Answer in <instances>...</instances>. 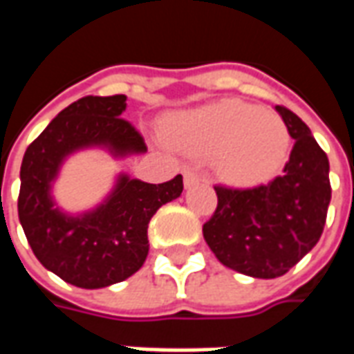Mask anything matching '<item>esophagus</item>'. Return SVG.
I'll return each mask as SVG.
<instances>
[{"label": "esophagus", "instance_id": "esophagus-1", "mask_svg": "<svg viewBox=\"0 0 354 354\" xmlns=\"http://www.w3.org/2000/svg\"><path fill=\"white\" fill-rule=\"evenodd\" d=\"M199 182H205V178L201 176L199 172L195 169H184V184L185 187H193L195 184H199Z\"/></svg>", "mask_w": 354, "mask_h": 354}]
</instances>
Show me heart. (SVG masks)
Returning a JSON list of instances; mask_svg holds the SVG:
<instances>
[{
  "instance_id": "b5f03b06",
  "label": "heart",
  "mask_w": 354,
  "mask_h": 354,
  "mask_svg": "<svg viewBox=\"0 0 354 354\" xmlns=\"http://www.w3.org/2000/svg\"><path fill=\"white\" fill-rule=\"evenodd\" d=\"M169 138L195 155H214V170L231 185L263 184L288 157L290 132L271 109L223 100L172 119Z\"/></svg>"
}]
</instances>
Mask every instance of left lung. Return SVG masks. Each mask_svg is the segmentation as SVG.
<instances>
[{"label": "left lung", "instance_id": "8db88e82", "mask_svg": "<svg viewBox=\"0 0 354 354\" xmlns=\"http://www.w3.org/2000/svg\"><path fill=\"white\" fill-rule=\"evenodd\" d=\"M274 109L296 140L282 174L252 189L216 185L218 207L203 225L220 263L254 279L282 277L311 252L332 199L326 153L294 111Z\"/></svg>", "mask_w": 354, "mask_h": 354}]
</instances>
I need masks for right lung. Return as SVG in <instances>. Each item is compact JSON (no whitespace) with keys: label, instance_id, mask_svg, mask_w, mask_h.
I'll list each match as a JSON object with an SVG mask.
<instances>
[{"label":"right lung","instance_id":"1","mask_svg":"<svg viewBox=\"0 0 354 354\" xmlns=\"http://www.w3.org/2000/svg\"><path fill=\"white\" fill-rule=\"evenodd\" d=\"M127 96H85L58 113L28 146L20 167L19 220L35 258L77 288H106L138 271L149 252L151 216L184 189L182 174L147 184L121 172L98 207L70 214L53 184L70 155L100 147L111 157L146 153L140 132L121 113Z\"/></svg>","mask_w":354,"mask_h":354}]
</instances>
